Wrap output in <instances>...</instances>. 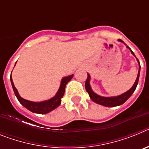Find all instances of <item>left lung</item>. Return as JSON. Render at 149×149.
Returning <instances> with one entry per match:
<instances>
[{
  "label": "left lung",
  "instance_id": "left-lung-1",
  "mask_svg": "<svg viewBox=\"0 0 149 149\" xmlns=\"http://www.w3.org/2000/svg\"><path fill=\"white\" fill-rule=\"evenodd\" d=\"M119 42H122L124 43V42L121 39H119ZM127 48H128L129 49L131 50V48H129L128 46H127ZM131 53L132 54L134 55V52L131 50ZM135 56V55H134ZM137 61L139 63V71H138V75L137 77H136V80L134 83V86L131 88V89H129L127 92L125 93L124 94L121 95L116 96V97H101V96L98 95H96L95 93L92 90L90 87V85H89V79H90V76L88 74L87 78H86V83H85V88H86V92L88 93V94L89 95V97L92 100H93L94 102L95 103L98 104L103 105V106L105 107H116V106H119V105L122 104L128 99L130 97H131V95L133 94L135 89H136V86H137L138 84V81H139V72H140V65H139V62L137 59Z\"/></svg>",
  "mask_w": 149,
  "mask_h": 149
}]
</instances>
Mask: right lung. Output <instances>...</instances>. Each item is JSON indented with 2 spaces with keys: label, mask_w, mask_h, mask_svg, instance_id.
I'll use <instances>...</instances> for the list:
<instances>
[{
  "label": "right lung",
  "mask_w": 149,
  "mask_h": 149,
  "mask_svg": "<svg viewBox=\"0 0 149 149\" xmlns=\"http://www.w3.org/2000/svg\"><path fill=\"white\" fill-rule=\"evenodd\" d=\"M73 77V74L68 77H63L62 79L61 84H60V87L59 89L58 92L56 93V95L54 98H51L48 101H42V102H33V101H27V100L24 99L19 95L18 93V90L14 86V84L13 82V79H12L11 76H10V80H11V84L13 86V89L14 93H15L16 98H18V101L23 105L24 107L29 110L30 111L33 112V113H36L39 114H45L49 113L50 111L53 110L54 109L56 108L57 107L60 106V103H61V98H63L64 95V93H65V85L69 81H71V79Z\"/></svg>",
  "instance_id": "1"
}]
</instances>
